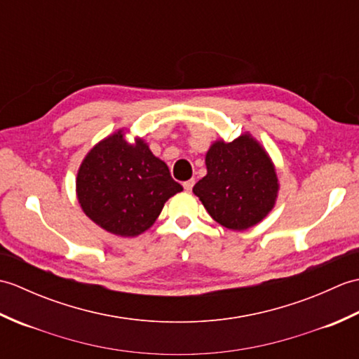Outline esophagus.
Returning a JSON list of instances; mask_svg holds the SVG:
<instances>
[{
	"label": "esophagus",
	"instance_id": "34e87169",
	"mask_svg": "<svg viewBox=\"0 0 359 359\" xmlns=\"http://www.w3.org/2000/svg\"><path fill=\"white\" fill-rule=\"evenodd\" d=\"M194 179H189V180H187V182H184V188H185V191H191L193 189V187H194Z\"/></svg>",
	"mask_w": 359,
	"mask_h": 359
}]
</instances>
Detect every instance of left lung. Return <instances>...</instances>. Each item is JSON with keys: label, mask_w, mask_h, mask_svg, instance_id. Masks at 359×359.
<instances>
[{"label": "left lung", "mask_w": 359, "mask_h": 359, "mask_svg": "<svg viewBox=\"0 0 359 359\" xmlns=\"http://www.w3.org/2000/svg\"><path fill=\"white\" fill-rule=\"evenodd\" d=\"M205 165L207 175L193 193L217 224L243 231L273 210L279 191L276 168L251 134L233 142L216 140L205 156Z\"/></svg>", "instance_id": "left-lung-1"}]
</instances>
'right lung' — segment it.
I'll use <instances>...</instances> for the list:
<instances>
[{"instance_id":"obj_1","label":"right lung","mask_w":359,"mask_h":359,"mask_svg":"<svg viewBox=\"0 0 359 359\" xmlns=\"http://www.w3.org/2000/svg\"><path fill=\"white\" fill-rule=\"evenodd\" d=\"M75 191L83 212L103 230L135 238L152 226L165 202L184 191L148 143L118 129L98 142L79 168Z\"/></svg>"}]
</instances>
